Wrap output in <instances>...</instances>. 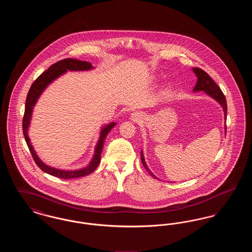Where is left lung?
I'll use <instances>...</instances> for the list:
<instances>
[{
    "label": "left lung",
    "instance_id": "8db88e82",
    "mask_svg": "<svg viewBox=\"0 0 252 252\" xmlns=\"http://www.w3.org/2000/svg\"><path fill=\"white\" fill-rule=\"evenodd\" d=\"M192 71L195 73L196 77H197V82L196 85L193 88V92H199V91H203L208 95L211 96L212 98L216 99V101L222 106L223 110H224V115H225V120H227V100L226 97L224 95V94L222 93V91L220 90V88L218 87V85L211 78V76L207 73V72L199 69V68H192ZM227 129V127H225ZM141 158H142V162L144 168L148 171V173L153 177L157 179L156 177L152 174V172L148 169L145 161H144V154L143 152H141Z\"/></svg>",
    "mask_w": 252,
    "mask_h": 252
}]
</instances>
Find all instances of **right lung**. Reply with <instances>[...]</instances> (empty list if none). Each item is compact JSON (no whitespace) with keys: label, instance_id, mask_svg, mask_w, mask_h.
Segmentation results:
<instances>
[{"label":"right lung","instance_id":"add662e5","mask_svg":"<svg viewBox=\"0 0 252 252\" xmlns=\"http://www.w3.org/2000/svg\"><path fill=\"white\" fill-rule=\"evenodd\" d=\"M94 67L90 62L87 61H81V60H73V59H65V60H60L59 62L53 64L52 66L49 67L48 70L45 72H42L34 83L31 86L27 97H26V102H25V109H24V119H23V132H24V139L27 144V146L30 150V153L33 157L36 165L40 168L43 172L47 173L49 175H52L54 177L60 178V179H64V180H69V179H77L80 177H84L87 175L92 174L95 170L98 164L100 163L101 159V153L104 147V144L106 141V137L108 136V132L113 128L115 126V123H111L108 126H104V128L101 130V135L100 139L97 143L95 147V152L94 156L93 158L92 161L87 167L79 169V170H73V171H65V170H60L54 167H50L48 165L44 164L39 158L36 156V152L30 144V139L28 137V127L30 125V120L32 116V111L33 108L36 104L38 97L42 94V92L45 90V88L48 86L50 83H52L56 78H58L61 74L65 73L67 71H89L93 69Z\"/></svg>","mask_w":252,"mask_h":252}]
</instances>
